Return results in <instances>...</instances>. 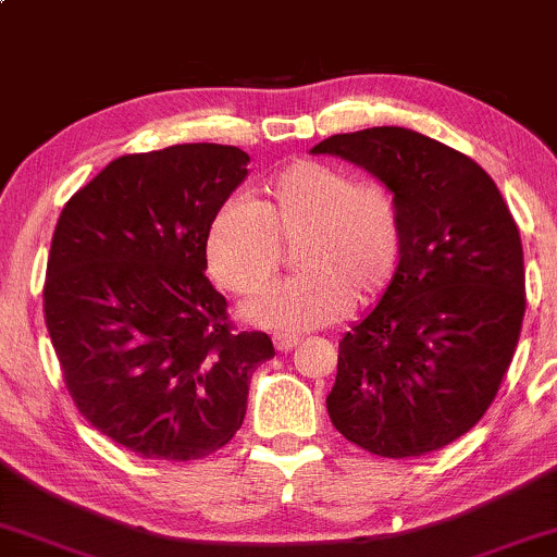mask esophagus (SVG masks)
<instances>
[{"instance_id":"esophagus-1","label":"esophagus","mask_w":557,"mask_h":557,"mask_svg":"<svg viewBox=\"0 0 557 557\" xmlns=\"http://www.w3.org/2000/svg\"><path fill=\"white\" fill-rule=\"evenodd\" d=\"M274 348L280 350V354H287V350H293L298 345L300 337L298 335H274Z\"/></svg>"}]
</instances>
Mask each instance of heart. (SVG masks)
<instances>
[{"instance_id":"heart-1","label":"heart","mask_w":557,"mask_h":557,"mask_svg":"<svg viewBox=\"0 0 557 557\" xmlns=\"http://www.w3.org/2000/svg\"><path fill=\"white\" fill-rule=\"evenodd\" d=\"M300 274L248 300L243 317L261 327L306 332L335 322L350 304L380 298L395 277L403 222L382 183L298 159L261 185L257 201L230 198L207 230L212 277L235 296L259 293L283 267L293 243Z\"/></svg>"}]
</instances>
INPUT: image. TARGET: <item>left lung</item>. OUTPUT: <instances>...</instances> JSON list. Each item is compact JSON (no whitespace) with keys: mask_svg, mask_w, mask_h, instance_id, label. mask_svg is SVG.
I'll use <instances>...</instances> for the list:
<instances>
[{"mask_svg":"<svg viewBox=\"0 0 557 557\" xmlns=\"http://www.w3.org/2000/svg\"><path fill=\"white\" fill-rule=\"evenodd\" d=\"M311 154L380 177L403 222L393 283L341 341L330 419L374 456H426L484 417L513 361L527 311L519 227L474 159L408 127L337 133Z\"/></svg>","mask_w":557,"mask_h":557,"instance_id":"1","label":"left lung"}]
</instances>
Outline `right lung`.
Listing matches in <instances>:
<instances>
[{
  "label": "right lung",
  "mask_w": 557,
  "mask_h": 557,
  "mask_svg": "<svg viewBox=\"0 0 557 557\" xmlns=\"http://www.w3.org/2000/svg\"><path fill=\"white\" fill-rule=\"evenodd\" d=\"M238 146L125 154L57 220L44 319L62 380L91 426L154 461L225 447L248 382L274 348L235 332L207 270V230L248 175Z\"/></svg>",
  "instance_id": "obj_1"
}]
</instances>
